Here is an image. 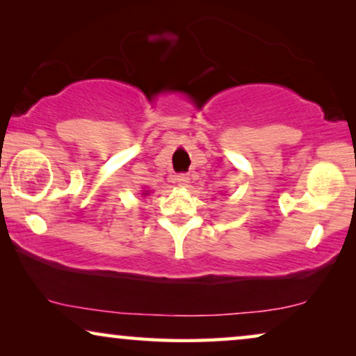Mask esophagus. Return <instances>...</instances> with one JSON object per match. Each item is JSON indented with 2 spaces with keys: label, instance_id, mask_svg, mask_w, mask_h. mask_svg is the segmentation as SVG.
<instances>
[{
  "label": "esophagus",
  "instance_id": "esophagus-1",
  "mask_svg": "<svg viewBox=\"0 0 356 356\" xmlns=\"http://www.w3.org/2000/svg\"><path fill=\"white\" fill-rule=\"evenodd\" d=\"M177 181H178L179 186H186V184L189 183V177L186 173H181V175H178V177H177Z\"/></svg>",
  "mask_w": 356,
  "mask_h": 356
}]
</instances>
